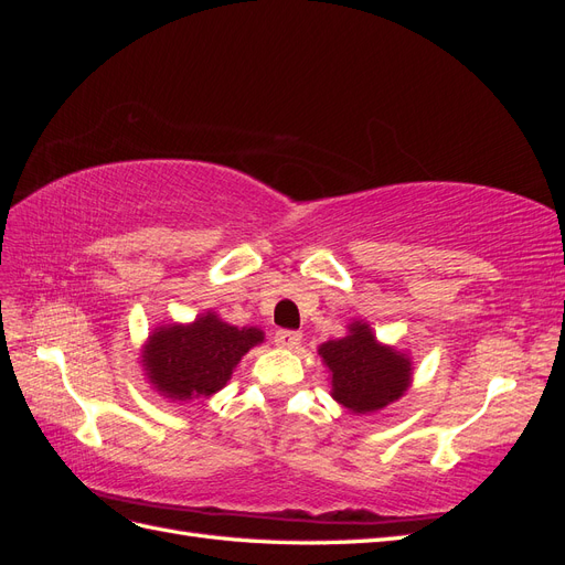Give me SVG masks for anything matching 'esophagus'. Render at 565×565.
<instances>
[{"instance_id":"obj_1","label":"esophagus","mask_w":565,"mask_h":565,"mask_svg":"<svg viewBox=\"0 0 565 565\" xmlns=\"http://www.w3.org/2000/svg\"><path fill=\"white\" fill-rule=\"evenodd\" d=\"M299 341H301V334L295 332V330H278L276 332V344L278 347L295 349V347H299Z\"/></svg>"}]
</instances>
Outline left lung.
Segmentation results:
<instances>
[{
  "mask_svg": "<svg viewBox=\"0 0 565 565\" xmlns=\"http://www.w3.org/2000/svg\"><path fill=\"white\" fill-rule=\"evenodd\" d=\"M332 372V398L351 413H374L398 401L409 386V361L377 344L365 322H353L344 339L318 349Z\"/></svg>",
  "mask_w": 565,
  "mask_h": 565,
  "instance_id": "8db88e82",
  "label": "left lung"
}]
</instances>
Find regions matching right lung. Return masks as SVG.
<instances>
[{
    "instance_id": "add662e5",
    "label": "right lung",
    "mask_w": 565,
    "mask_h": 565,
    "mask_svg": "<svg viewBox=\"0 0 565 565\" xmlns=\"http://www.w3.org/2000/svg\"><path fill=\"white\" fill-rule=\"evenodd\" d=\"M259 341L262 330L235 328L207 313L185 328L172 324L152 332L143 363L150 382L167 398L191 401L224 388L233 367Z\"/></svg>"
}]
</instances>
